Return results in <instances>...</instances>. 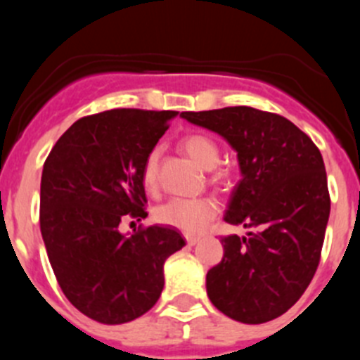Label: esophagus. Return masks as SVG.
<instances>
[{"label":"esophagus","mask_w":360,"mask_h":360,"mask_svg":"<svg viewBox=\"0 0 360 360\" xmlns=\"http://www.w3.org/2000/svg\"><path fill=\"white\" fill-rule=\"evenodd\" d=\"M198 240H200V237H195V235H186V242H188V245H195V244H198Z\"/></svg>","instance_id":"esophagus-1"}]
</instances>
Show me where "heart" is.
Masks as SVG:
<instances>
[{"mask_svg": "<svg viewBox=\"0 0 360 360\" xmlns=\"http://www.w3.org/2000/svg\"><path fill=\"white\" fill-rule=\"evenodd\" d=\"M181 146L186 151L188 157L203 170L216 169L221 160L217 144L202 134L188 136L186 139H183ZM158 158L160 150L155 148L144 162L143 183L148 190H153L157 186ZM216 181H221V177H216ZM216 212L217 207L212 198H170L155 209V219L167 226L177 228L186 235H198L214 219Z\"/></svg>", "mask_w": 360, "mask_h": 360, "instance_id": "1", "label": "heart"}]
</instances>
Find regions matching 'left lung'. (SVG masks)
I'll use <instances>...</instances> for the list:
<instances>
[{
    "label": "left lung",
    "mask_w": 360,
    "mask_h": 360,
    "mask_svg": "<svg viewBox=\"0 0 360 360\" xmlns=\"http://www.w3.org/2000/svg\"><path fill=\"white\" fill-rule=\"evenodd\" d=\"M181 118L219 134L237 151L242 179L224 221L252 230L221 238L224 256L207 271V296L233 321H274L300 300L321 259L331 210L321 151L275 112L235 106Z\"/></svg>",
    "instance_id": "1"
}]
</instances>
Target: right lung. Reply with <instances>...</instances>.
<instances>
[{"instance_id":"1","label":"right lung","mask_w":360,"mask_h":360,"mask_svg":"<svg viewBox=\"0 0 360 360\" xmlns=\"http://www.w3.org/2000/svg\"><path fill=\"white\" fill-rule=\"evenodd\" d=\"M177 111L111 110L72 123L41 174L39 228L60 289L101 324L146 314L163 289V263L186 245L176 228L125 235L123 216L146 217L143 169ZM137 219V221H139Z\"/></svg>"}]
</instances>
